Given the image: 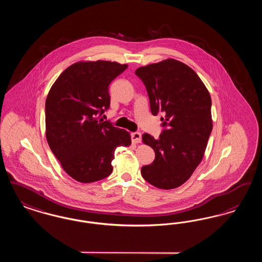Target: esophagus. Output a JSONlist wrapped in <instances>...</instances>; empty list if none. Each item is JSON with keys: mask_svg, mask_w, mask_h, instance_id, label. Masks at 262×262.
I'll return each instance as SVG.
<instances>
[{"mask_svg": "<svg viewBox=\"0 0 262 262\" xmlns=\"http://www.w3.org/2000/svg\"><path fill=\"white\" fill-rule=\"evenodd\" d=\"M132 141L134 143H139L141 141V135L139 133H133L132 134Z\"/></svg>", "mask_w": 262, "mask_h": 262, "instance_id": "obj_1", "label": "esophagus"}]
</instances>
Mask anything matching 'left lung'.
I'll use <instances>...</instances> for the list:
<instances>
[{
  "label": "left lung",
  "mask_w": 262,
  "mask_h": 262,
  "mask_svg": "<svg viewBox=\"0 0 262 262\" xmlns=\"http://www.w3.org/2000/svg\"><path fill=\"white\" fill-rule=\"evenodd\" d=\"M136 75L146 88L152 115L162 114L165 127L158 139L142 136L155 159L141 168V174L154 187L176 188L204 156L213 126L210 94L191 68L174 59L140 67Z\"/></svg>",
  "instance_id": "8db88e82"
}]
</instances>
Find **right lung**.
Wrapping results in <instances>:
<instances>
[{"label": "right lung", "mask_w": 262, "mask_h": 262, "mask_svg": "<svg viewBox=\"0 0 262 262\" xmlns=\"http://www.w3.org/2000/svg\"><path fill=\"white\" fill-rule=\"evenodd\" d=\"M127 64L80 61L66 69L52 85L45 104L46 138L64 172L79 183L112 173L115 150L132 144L125 129L104 122L110 107L109 84Z\"/></svg>", "instance_id": "obj_1"}]
</instances>
